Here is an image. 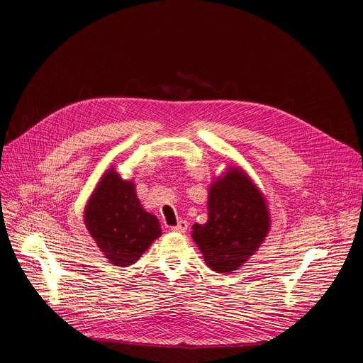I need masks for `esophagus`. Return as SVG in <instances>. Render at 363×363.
Instances as JSON below:
<instances>
[{
    "instance_id": "34e87169",
    "label": "esophagus",
    "mask_w": 363,
    "mask_h": 363,
    "mask_svg": "<svg viewBox=\"0 0 363 363\" xmlns=\"http://www.w3.org/2000/svg\"><path fill=\"white\" fill-rule=\"evenodd\" d=\"M186 230H188L186 220H179L177 223V226H172V231H175V233H185Z\"/></svg>"
}]
</instances>
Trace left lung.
Segmentation results:
<instances>
[{
  "label": "left lung",
  "instance_id": "8db88e82",
  "mask_svg": "<svg viewBox=\"0 0 363 363\" xmlns=\"http://www.w3.org/2000/svg\"><path fill=\"white\" fill-rule=\"evenodd\" d=\"M271 231L266 197L240 166H230L208 186L207 222L193 225L191 237L204 262L218 274L240 269Z\"/></svg>",
  "mask_w": 363,
  "mask_h": 363
}]
</instances>
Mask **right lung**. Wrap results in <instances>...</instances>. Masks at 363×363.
Wrapping results in <instances>:
<instances>
[{"label": "right lung", "instance_id": "1", "mask_svg": "<svg viewBox=\"0 0 363 363\" xmlns=\"http://www.w3.org/2000/svg\"><path fill=\"white\" fill-rule=\"evenodd\" d=\"M84 223L100 252L114 266L135 263L162 235L159 219L137 197L132 179H122L114 166L107 169L89 196Z\"/></svg>", "mask_w": 363, "mask_h": 363}]
</instances>
